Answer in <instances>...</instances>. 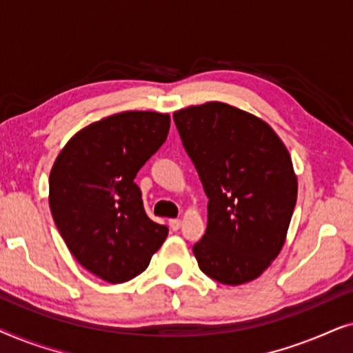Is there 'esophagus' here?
<instances>
[{
	"instance_id": "1",
	"label": "esophagus",
	"mask_w": 353,
	"mask_h": 353,
	"mask_svg": "<svg viewBox=\"0 0 353 353\" xmlns=\"http://www.w3.org/2000/svg\"><path fill=\"white\" fill-rule=\"evenodd\" d=\"M168 225H170V228H172L173 231H176V230H180L181 220H180V219H172V220H168Z\"/></svg>"
}]
</instances>
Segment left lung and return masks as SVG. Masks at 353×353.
Masks as SVG:
<instances>
[{"instance_id":"1","label":"left lung","mask_w":353,"mask_h":353,"mask_svg":"<svg viewBox=\"0 0 353 353\" xmlns=\"http://www.w3.org/2000/svg\"><path fill=\"white\" fill-rule=\"evenodd\" d=\"M209 197L192 252L215 281H254L281 252L297 201V175L281 138L257 115L210 101L173 112Z\"/></svg>"}]
</instances>
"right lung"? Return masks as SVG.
I'll return each instance as SVG.
<instances>
[{
	"instance_id": "obj_1",
	"label": "right lung",
	"mask_w": 353,
	"mask_h": 353,
	"mask_svg": "<svg viewBox=\"0 0 353 353\" xmlns=\"http://www.w3.org/2000/svg\"><path fill=\"white\" fill-rule=\"evenodd\" d=\"M170 115L127 110L77 132L50 173V209L70 254L90 273L117 284L138 276L168 228L143 207L134 176L162 146Z\"/></svg>"
}]
</instances>
